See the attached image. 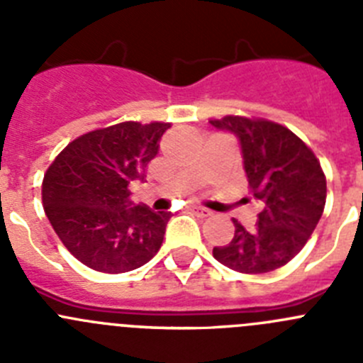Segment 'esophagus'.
Listing matches in <instances>:
<instances>
[{"label": "esophagus", "mask_w": 363, "mask_h": 363, "mask_svg": "<svg viewBox=\"0 0 363 363\" xmlns=\"http://www.w3.org/2000/svg\"><path fill=\"white\" fill-rule=\"evenodd\" d=\"M191 210L198 217H210V216H212V212H210V210H206V208H203V206H191Z\"/></svg>", "instance_id": "esophagus-1"}]
</instances>
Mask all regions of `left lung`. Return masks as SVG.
<instances>
[{
    "label": "left lung",
    "mask_w": 363,
    "mask_h": 363,
    "mask_svg": "<svg viewBox=\"0 0 363 363\" xmlns=\"http://www.w3.org/2000/svg\"><path fill=\"white\" fill-rule=\"evenodd\" d=\"M210 124L239 139L250 189L262 206L255 230L233 220L235 235L213 247V258L246 274L274 271L291 262L315 230L326 203V176L313 151L281 124L242 116Z\"/></svg>",
    "instance_id": "8db88e82"
}]
</instances>
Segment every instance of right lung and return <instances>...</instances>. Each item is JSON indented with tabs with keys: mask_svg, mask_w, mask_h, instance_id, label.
I'll return each instance as SVG.
<instances>
[{
	"mask_svg": "<svg viewBox=\"0 0 363 363\" xmlns=\"http://www.w3.org/2000/svg\"><path fill=\"white\" fill-rule=\"evenodd\" d=\"M171 123L99 128L60 151L43 179V205L69 253L108 274L133 271L158 253L171 212L130 201Z\"/></svg>",
	"mask_w": 363,
	"mask_h": 363,
	"instance_id": "add662e5",
	"label": "right lung"
}]
</instances>
